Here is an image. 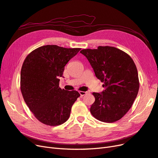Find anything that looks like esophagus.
Returning <instances> with one entry per match:
<instances>
[{"instance_id":"esophagus-1","label":"esophagus","mask_w":158,"mask_h":158,"mask_svg":"<svg viewBox=\"0 0 158 158\" xmlns=\"http://www.w3.org/2000/svg\"><path fill=\"white\" fill-rule=\"evenodd\" d=\"M79 93H80V94L81 96H84V95L86 94V93H87V92H82V91H80Z\"/></svg>"}]
</instances>
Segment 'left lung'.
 Instances as JSON below:
<instances>
[{
  "mask_svg": "<svg viewBox=\"0 0 158 158\" xmlns=\"http://www.w3.org/2000/svg\"><path fill=\"white\" fill-rule=\"evenodd\" d=\"M103 82L106 89L93 92L95 102L90 112L98 120L114 123L125 116L137 96L140 87L136 66L130 55L116 47L99 46L80 51Z\"/></svg>",
  "mask_w": 158,
  "mask_h": 158,
  "instance_id": "left-lung-1",
  "label": "left lung"
}]
</instances>
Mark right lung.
Masks as SVG:
<instances>
[{
    "instance_id": "right-lung-1",
    "label": "right lung",
    "mask_w": 158,
    "mask_h": 158,
    "mask_svg": "<svg viewBox=\"0 0 158 158\" xmlns=\"http://www.w3.org/2000/svg\"><path fill=\"white\" fill-rule=\"evenodd\" d=\"M80 48L47 45L32 51L23 61L20 89L33 115L41 123L58 126L68 120L71 108L80 94L59 87L64 66Z\"/></svg>"
}]
</instances>
